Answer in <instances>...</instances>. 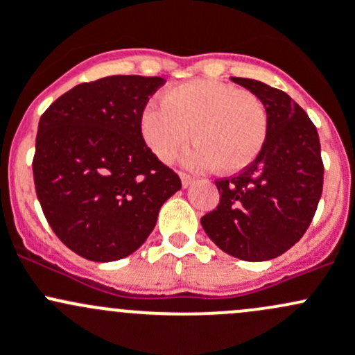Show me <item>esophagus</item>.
I'll return each mask as SVG.
<instances>
[{
	"label": "esophagus",
	"mask_w": 355,
	"mask_h": 355,
	"mask_svg": "<svg viewBox=\"0 0 355 355\" xmlns=\"http://www.w3.org/2000/svg\"><path fill=\"white\" fill-rule=\"evenodd\" d=\"M179 176H181V182H182V188H188L189 184H191L193 182V178L189 176V174H186V173H181L179 174Z\"/></svg>",
	"instance_id": "obj_1"
}]
</instances>
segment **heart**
Segmentation results:
<instances>
[{"label": "heart", "instance_id": "obj_1", "mask_svg": "<svg viewBox=\"0 0 355 355\" xmlns=\"http://www.w3.org/2000/svg\"><path fill=\"white\" fill-rule=\"evenodd\" d=\"M196 166L220 173L246 169L261 152L268 135V114L261 98L214 80H191L171 87L162 104L150 102L140 116V133L153 155L171 162L188 145Z\"/></svg>", "mask_w": 355, "mask_h": 355}]
</instances>
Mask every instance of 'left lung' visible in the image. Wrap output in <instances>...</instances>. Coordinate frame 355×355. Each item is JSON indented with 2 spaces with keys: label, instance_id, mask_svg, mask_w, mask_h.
I'll use <instances>...</instances> for the list:
<instances>
[{
  "label": "left lung",
  "instance_id": "left-lung-1",
  "mask_svg": "<svg viewBox=\"0 0 355 355\" xmlns=\"http://www.w3.org/2000/svg\"><path fill=\"white\" fill-rule=\"evenodd\" d=\"M261 98L268 135L253 164L215 181L220 202L202 217L207 236L224 253L266 261L291 250L308 231L323 191V160L316 126L286 92L236 78Z\"/></svg>",
  "mask_w": 355,
  "mask_h": 355
}]
</instances>
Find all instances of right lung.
I'll list each match as a JSON object with an SVG mask.
<instances>
[{
    "instance_id": "add662e5",
    "label": "right lung",
    "mask_w": 355,
    "mask_h": 355,
    "mask_svg": "<svg viewBox=\"0 0 355 355\" xmlns=\"http://www.w3.org/2000/svg\"><path fill=\"white\" fill-rule=\"evenodd\" d=\"M160 76L80 83L41 116L35 193L61 243L90 261L126 258L155 227L181 179L144 141L140 116Z\"/></svg>"
}]
</instances>
